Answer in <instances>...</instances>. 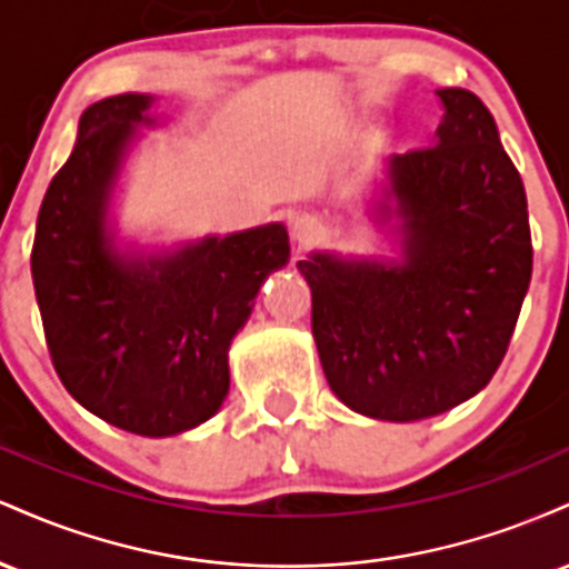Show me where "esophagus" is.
I'll list each match as a JSON object with an SVG mask.
<instances>
[{
    "mask_svg": "<svg viewBox=\"0 0 569 569\" xmlns=\"http://www.w3.org/2000/svg\"><path fill=\"white\" fill-rule=\"evenodd\" d=\"M321 234H323V227H321V221H318L316 217H297L293 219V224H291V238H293V243H297L299 248H310V246H316L318 240H321Z\"/></svg>",
    "mask_w": 569,
    "mask_h": 569,
    "instance_id": "34e87169",
    "label": "esophagus"
}]
</instances>
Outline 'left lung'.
I'll return each mask as SVG.
<instances>
[{
  "instance_id": "left-lung-1",
  "label": "left lung",
  "mask_w": 569,
  "mask_h": 569,
  "mask_svg": "<svg viewBox=\"0 0 569 569\" xmlns=\"http://www.w3.org/2000/svg\"><path fill=\"white\" fill-rule=\"evenodd\" d=\"M436 96V147L388 158L377 202V221L396 219L401 259L297 262L326 380L375 420H426L487 388L530 289L527 194L495 117L471 90Z\"/></svg>"
}]
</instances>
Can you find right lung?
I'll return each instance as SVG.
<instances>
[{"instance_id": "obj_1", "label": "right lung", "mask_w": 569, "mask_h": 569, "mask_svg": "<svg viewBox=\"0 0 569 569\" xmlns=\"http://www.w3.org/2000/svg\"><path fill=\"white\" fill-rule=\"evenodd\" d=\"M154 98H103L80 117L71 158L39 208L31 278L63 388L128 433H184L230 390L227 350L270 272L289 262V232L264 224L173 251H120L109 200Z\"/></svg>"}]
</instances>
